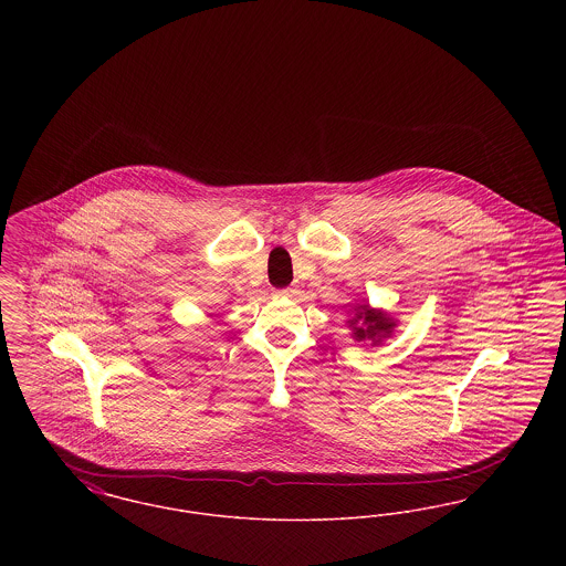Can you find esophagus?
Returning a JSON list of instances; mask_svg holds the SVG:
<instances>
[{
	"instance_id": "1",
	"label": "esophagus",
	"mask_w": 566,
	"mask_h": 566,
	"mask_svg": "<svg viewBox=\"0 0 566 566\" xmlns=\"http://www.w3.org/2000/svg\"><path fill=\"white\" fill-rule=\"evenodd\" d=\"M275 295H277V296H296V295H298V291H296L295 286H289V289H282V291H275Z\"/></svg>"
}]
</instances>
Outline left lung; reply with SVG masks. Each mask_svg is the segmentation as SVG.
<instances>
[{
	"label": "left lung",
	"mask_w": 566,
	"mask_h": 566,
	"mask_svg": "<svg viewBox=\"0 0 566 566\" xmlns=\"http://www.w3.org/2000/svg\"><path fill=\"white\" fill-rule=\"evenodd\" d=\"M348 323L354 328L356 342H374V344H379L384 337H390L395 328V321L388 314L371 310L369 305H360Z\"/></svg>",
	"instance_id": "obj_1"
}]
</instances>
